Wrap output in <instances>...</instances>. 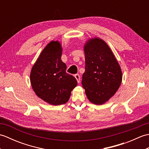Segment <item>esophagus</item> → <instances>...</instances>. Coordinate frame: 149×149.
<instances>
[{
    "label": "esophagus",
    "mask_w": 149,
    "mask_h": 149,
    "mask_svg": "<svg viewBox=\"0 0 149 149\" xmlns=\"http://www.w3.org/2000/svg\"><path fill=\"white\" fill-rule=\"evenodd\" d=\"M75 78L76 79V80H77L78 83H79V82H80V75L79 74H75Z\"/></svg>",
    "instance_id": "obj_1"
}]
</instances>
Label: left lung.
<instances>
[{
    "mask_svg": "<svg viewBox=\"0 0 149 149\" xmlns=\"http://www.w3.org/2000/svg\"><path fill=\"white\" fill-rule=\"evenodd\" d=\"M85 72L82 84L91 103L102 105L118 90L122 72L115 55L105 41L90 38L84 45Z\"/></svg>",
    "mask_w": 149,
    "mask_h": 149,
    "instance_id": "obj_1",
    "label": "left lung"
}]
</instances>
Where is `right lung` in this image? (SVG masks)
I'll list each match as a JSON object with an SVG mask.
<instances>
[{"label": "right lung", "instance_id": "right-lung-1", "mask_svg": "<svg viewBox=\"0 0 149 149\" xmlns=\"http://www.w3.org/2000/svg\"><path fill=\"white\" fill-rule=\"evenodd\" d=\"M62 51L61 42L51 41L40 53L30 74L36 95L50 105L67 102L77 84L75 78L66 72V65L61 58Z\"/></svg>", "mask_w": 149, "mask_h": 149}]
</instances>
